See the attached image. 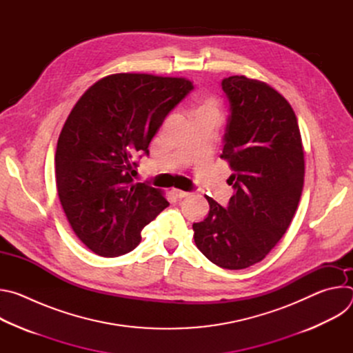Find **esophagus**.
Segmentation results:
<instances>
[{
    "label": "esophagus",
    "instance_id": "1",
    "mask_svg": "<svg viewBox=\"0 0 353 353\" xmlns=\"http://www.w3.org/2000/svg\"><path fill=\"white\" fill-rule=\"evenodd\" d=\"M172 194L176 196V198H184L188 195L187 191H183V190H177V188H173L172 190Z\"/></svg>",
    "mask_w": 353,
    "mask_h": 353
}]
</instances>
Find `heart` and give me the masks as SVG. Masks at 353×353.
<instances>
[{
    "label": "heart",
    "instance_id": "b5f03b06",
    "mask_svg": "<svg viewBox=\"0 0 353 353\" xmlns=\"http://www.w3.org/2000/svg\"><path fill=\"white\" fill-rule=\"evenodd\" d=\"M222 114V108L219 100L214 96H207V97H201L198 99L192 110H191V117L194 119H201V117H211V119H221Z\"/></svg>",
    "mask_w": 353,
    "mask_h": 353
}]
</instances>
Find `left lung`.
Masks as SVG:
<instances>
[{"label":"left lung","mask_w":353,"mask_h":353,"mask_svg":"<svg viewBox=\"0 0 353 353\" xmlns=\"http://www.w3.org/2000/svg\"><path fill=\"white\" fill-rule=\"evenodd\" d=\"M229 100L221 158L233 174L226 208L207 196L210 214L192 225L194 241L226 270L254 265L282 239L297 210L305 181V152L296 114L268 83L244 75L222 81Z\"/></svg>","instance_id":"left-lung-1"}]
</instances>
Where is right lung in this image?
Returning <instances> with one entry per match:
<instances>
[{
	"label": "right lung",
	"instance_id": "obj_1",
	"mask_svg": "<svg viewBox=\"0 0 353 353\" xmlns=\"http://www.w3.org/2000/svg\"><path fill=\"white\" fill-rule=\"evenodd\" d=\"M192 88L185 78L121 72L94 82L72 108L57 142V192L94 254L134 250L141 230L169 205L163 191L135 181V161L149 155L165 117Z\"/></svg>",
	"mask_w": 353,
	"mask_h": 353
}]
</instances>
